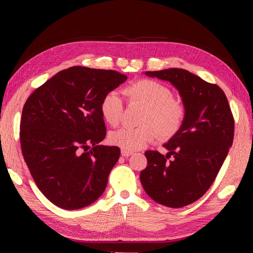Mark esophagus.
<instances>
[{
  "instance_id": "1",
  "label": "esophagus",
  "mask_w": 253,
  "mask_h": 253,
  "mask_svg": "<svg viewBox=\"0 0 253 253\" xmlns=\"http://www.w3.org/2000/svg\"><path fill=\"white\" fill-rule=\"evenodd\" d=\"M132 152H130V151H126V149H122V155L124 156V157H128V156H131L132 155Z\"/></svg>"
}]
</instances>
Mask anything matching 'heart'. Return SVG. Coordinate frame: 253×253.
<instances>
[{
  "instance_id": "b5f03b06",
  "label": "heart",
  "mask_w": 253,
  "mask_h": 253,
  "mask_svg": "<svg viewBox=\"0 0 253 253\" xmlns=\"http://www.w3.org/2000/svg\"><path fill=\"white\" fill-rule=\"evenodd\" d=\"M125 93L131 104L144 107L139 127H122L109 134V142L126 151L146 147L157 138L169 139L181 129L186 108L165 84L152 79H140L128 85ZM123 101L117 92L106 93L100 102L102 118L110 126H117L123 115Z\"/></svg>"
}]
</instances>
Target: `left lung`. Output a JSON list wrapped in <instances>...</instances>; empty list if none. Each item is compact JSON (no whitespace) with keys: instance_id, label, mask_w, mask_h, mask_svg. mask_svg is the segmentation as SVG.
I'll list each match as a JSON object with an SVG mask.
<instances>
[{"instance_id":"8db88e82","label":"left lung","mask_w":253,"mask_h":253,"mask_svg":"<svg viewBox=\"0 0 253 253\" xmlns=\"http://www.w3.org/2000/svg\"><path fill=\"white\" fill-rule=\"evenodd\" d=\"M152 78L169 81L186 108L181 129L163 145L164 156L147 151L140 172L144 190L155 202L183 208L204 195L215 179L233 142L234 119L225 93L192 72L170 68L147 71ZM172 156L173 160L168 161Z\"/></svg>"}]
</instances>
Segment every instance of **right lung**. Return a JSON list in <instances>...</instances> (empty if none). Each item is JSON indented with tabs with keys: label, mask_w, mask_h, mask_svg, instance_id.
<instances>
[{
	"label": "right lung",
	"mask_w": 253,
	"mask_h": 253,
	"mask_svg": "<svg viewBox=\"0 0 253 253\" xmlns=\"http://www.w3.org/2000/svg\"><path fill=\"white\" fill-rule=\"evenodd\" d=\"M114 70L71 67L25 101L20 142L37 186L65 210L88 207L104 193L121 149L98 145L106 136L102 98L125 83Z\"/></svg>",
	"instance_id": "obj_1"
}]
</instances>
